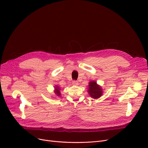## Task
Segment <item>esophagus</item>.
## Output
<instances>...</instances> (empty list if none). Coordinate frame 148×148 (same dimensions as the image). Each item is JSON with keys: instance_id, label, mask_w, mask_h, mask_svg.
Here are the masks:
<instances>
[{"instance_id": "esophagus-1", "label": "esophagus", "mask_w": 148, "mask_h": 148, "mask_svg": "<svg viewBox=\"0 0 148 148\" xmlns=\"http://www.w3.org/2000/svg\"><path fill=\"white\" fill-rule=\"evenodd\" d=\"M73 84L74 85V86H77V85L79 84V82L77 81H75V80H74L73 82Z\"/></svg>"}]
</instances>
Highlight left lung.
<instances>
[{
    "label": "left lung",
    "mask_w": 148,
    "mask_h": 148,
    "mask_svg": "<svg viewBox=\"0 0 148 148\" xmlns=\"http://www.w3.org/2000/svg\"><path fill=\"white\" fill-rule=\"evenodd\" d=\"M88 86V93L90 97L94 99H98L101 97L103 89L95 81H90Z\"/></svg>",
    "instance_id": "8db88e82"
}]
</instances>
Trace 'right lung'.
I'll list each match as a JSON object with an SVG mask.
<instances>
[{
	"label": "right lung",
	"instance_id": "right-lung-1",
	"mask_svg": "<svg viewBox=\"0 0 148 148\" xmlns=\"http://www.w3.org/2000/svg\"><path fill=\"white\" fill-rule=\"evenodd\" d=\"M55 88H54V93H55L56 94V97H60V88L58 86L54 87Z\"/></svg>",
	"mask_w": 148,
	"mask_h": 148
}]
</instances>
